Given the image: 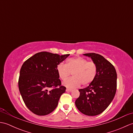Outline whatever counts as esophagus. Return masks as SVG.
<instances>
[{"instance_id": "1", "label": "esophagus", "mask_w": 133, "mask_h": 133, "mask_svg": "<svg viewBox=\"0 0 133 133\" xmlns=\"http://www.w3.org/2000/svg\"><path fill=\"white\" fill-rule=\"evenodd\" d=\"M66 91H69V92H71L72 91L71 89H66Z\"/></svg>"}]
</instances>
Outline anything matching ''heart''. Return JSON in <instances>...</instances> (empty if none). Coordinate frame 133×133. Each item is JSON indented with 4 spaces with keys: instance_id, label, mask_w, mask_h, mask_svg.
I'll return each instance as SVG.
<instances>
[{
    "instance_id": "1",
    "label": "heart",
    "mask_w": 133,
    "mask_h": 133,
    "mask_svg": "<svg viewBox=\"0 0 133 133\" xmlns=\"http://www.w3.org/2000/svg\"><path fill=\"white\" fill-rule=\"evenodd\" d=\"M56 71L59 78L63 81L67 79L72 73L73 77L66 80L63 84L68 88L74 89L81 84L87 86L93 82L97 76V66L94 62L75 57L69 59L66 64H58Z\"/></svg>"
}]
</instances>
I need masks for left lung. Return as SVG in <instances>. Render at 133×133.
<instances>
[{"mask_svg": "<svg viewBox=\"0 0 133 133\" xmlns=\"http://www.w3.org/2000/svg\"><path fill=\"white\" fill-rule=\"evenodd\" d=\"M97 66L95 79L89 86L79 90L80 95L75 101L77 109L84 115L95 116L102 113L111 103L117 90V72L110 62L95 53L84 54Z\"/></svg>", "mask_w": 133, "mask_h": 133, "instance_id": "obj_1", "label": "left lung"}]
</instances>
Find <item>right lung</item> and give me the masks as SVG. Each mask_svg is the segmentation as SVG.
Here are the masks:
<instances>
[{"instance_id":"obj_1","label":"right lung","mask_w":133,"mask_h":133,"mask_svg":"<svg viewBox=\"0 0 133 133\" xmlns=\"http://www.w3.org/2000/svg\"><path fill=\"white\" fill-rule=\"evenodd\" d=\"M69 55L38 52L22 66L18 81L19 91L26 106L33 113L46 115L58 106L66 87L61 86L56 67ZM50 88L52 89L49 90Z\"/></svg>"}]
</instances>
